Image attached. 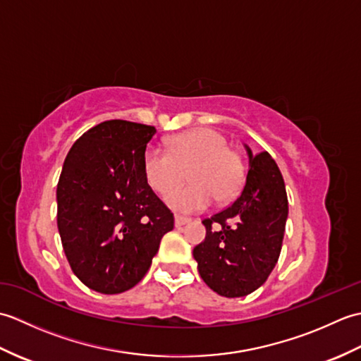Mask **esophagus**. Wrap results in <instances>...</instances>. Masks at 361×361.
<instances>
[{"instance_id":"esophagus-1","label":"esophagus","mask_w":361,"mask_h":361,"mask_svg":"<svg viewBox=\"0 0 361 361\" xmlns=\"http://www.w3.org/2000/svg\"><path fill=\"white\" fill-rule=\"evenodd\" d=\"M189 221H190V219H189V217L180 216V214H176V216H175V226H176V228H181L183 225L189 224Z\"/></svg>"}]
</instances>
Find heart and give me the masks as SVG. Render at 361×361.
I'll use <instances>...</instances> for the list:
<instances>
[{
  "mask_svg": "<svg viewBox=\"0 0 361 361\" xmlns=\"http://www.w3.org/2000/svg\"><path fill=\"white\" fill-rule=\"evenodd\" d=\"M145 180L158 194L180 186L190 172L192 183L167 195L176 211L195 212L208 208L212 198L226 202L239 192L243 166L235 152L229 150L224 135L200 128L183 133L171 142V150L150 145L142 158Z\"/></svg>",
  "mask_w": 361,
  "mask_h": 361,
  "instance_id": "heart-1",
  "label": "heart"
}]
</instances>
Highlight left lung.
<instances>
[{
  "instance_id": "left-lung-1",
  "label": "left lung",
  "mask_w": 361,
  "mask_h": 361,
  "mask_svg": "<svg viewBox=\"0 0 361 361\" xmlns=\"http://www.w3.org/2000/svg\"><path fill=\"white\" fill-rule=\"evenodd\" d=\"M248 149V147H247ZM250 155L247 181L228 208L204 219V240L194 248L206 286L226 298L247 296L278 262L288 202L278 164L268 152Z\"/></svg>"
}]
</instances>
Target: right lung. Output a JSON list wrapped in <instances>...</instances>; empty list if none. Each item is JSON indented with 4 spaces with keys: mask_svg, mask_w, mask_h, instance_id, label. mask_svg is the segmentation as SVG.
<instances>
[{
    "mask_svg": "<svg viewBox=\"0 0 361 361\" xmlns=\"http://www.w3.org/2000/svg\"><path fill=\"white\" fill-rule=\"evenodd\" d=\"M157 128L113 119L90 128L65 158L57 226L73 273L91 290L116 295L149 271L173 214L153 192L142 158Z\"/></svg>",
    "mask_w": 361,
    "mask_h": 361,
    "instance_id": "obj_1",
    "label": "right lung"
}]
</instances>
